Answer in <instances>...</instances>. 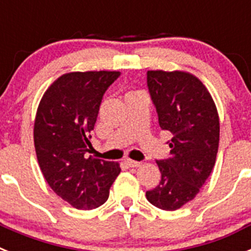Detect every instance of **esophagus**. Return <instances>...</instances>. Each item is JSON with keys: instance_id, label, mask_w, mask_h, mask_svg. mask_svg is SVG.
I'll return each instance as SVG.
<instances>
[{"instance_id": "1", "label": "esophagus", "mask_w": 251, "mask_h": 251, "mask_svg": "<svg viewBox=\"0 0 251 251\" xmlns=\"http://www.w3.org/2000/svg\"><path fill=\"white\" fill-rule=\"evenodd\" d=\"M126 163H127L129 167H139L142 165L141 162H137V161H133V159H126Z\"/></svg>"}]
</instances>
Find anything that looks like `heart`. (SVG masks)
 <instances>
[{
	"label": "heart",
	"mask_w": 251,
	"mask_h": 251,
	"mask_svg": "<svg viewBox=\"0 0 251 251\" xmlns=\"http://www.w3.org/2000/svg\"><path fill=\"white\" fill-rule=\"evenodd\" d=\"M137 94H142V92H138V90H133V92H130L127 97H132V95H137Z\"/></svg>",
	"instance_id": "obj_1"
}]
</instances>
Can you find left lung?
Listing matches in <instances>:
<instances>
[{"instance_id":"1","label":"left lung","mask_w":251,"mask_h":251,"mask_svg":"<svg viewBox=\"0 0 251 251\" xmlns=\"http://www.w3.org/2000/svg\"><path fill=\"white\" fill-rule=\"evenodd\" d=\"M147 84L159 127L171 133V154L157 161L161 181L146 192L152 205L175 211L194 200L216 162L220 121L202 81L183 70H148Z\"/></svg>"}]
</instances>
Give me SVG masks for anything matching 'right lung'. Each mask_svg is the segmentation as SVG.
<instances>
[{
	"label": "right lung",
	"mask_w": 251,
	"mask_h": 251,
	"mask_svg": "<svg viewBox=\"0 0 251 251\" xmlns=\"http://www.w3.org/2000/svg\"><path fill=\"white\" fill-rule=\"evenodd\" d=\"M119 72H72L44 93L34 124L40 170L51 190L79 210L103 205L121 174L118 162L89 156L90 132L105 90Z\"/></svg>",
	"instance_id": "1"
}]
</instances>
